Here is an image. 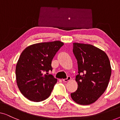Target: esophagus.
<instances>
[{
    "label": "esophagus",
    "mask_w": 120,
    "mask_h": 120,
    "mask_svg": "<svg viewBox=\"0 0 120 120\" xmlns=\"http://www.w3.org/2000/svg\"><path fill=\"white\" fill-rule=\"evenodd\" d=\"M70 80H71V77L68 76V77H67V79H63V81L65 82H68L69 81H70Z\"/></svg>",
    "instance_id": "34e87169"
}]
</instances>
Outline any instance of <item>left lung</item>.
<instances>
[{
  "label": "left lung",
  "instance_id": "obj_1",
  "mask_svg": "<svg viewBox=\"0 0 120 120\" xmlns=\"http://www.w3.org/2000/svg\"><path fill=\"white\" fill-rule=\"evenodd\" d=\"M73 53L78 60L75 80L78 89L71 93L74 101L80 105L95 102L103 94L111 74L109 59L105 52L90 44L73 43Z\"/></svg>",
  "mask_w": 120,
  "mask_h": 120
}]
</instances>
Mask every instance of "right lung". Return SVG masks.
I'll list each match as a JSON object with an SVG mask.
<instances>
[{
    "label": "right lung",
    "instance_id": "obj_1",
    "mask_svg": "<svg viewBox=\"0 0 120 120\" xmlns=\"http://www.w3.org/2000/svg\"><path fill=\"white\" fill-rule=\"evenodd\" d=\"M63 45L58 40L40 42L27 47L21 53L16 66V82L29 101L39 102L50 96L57 79L47 74L52 69V59Z\"/></svg>",
    "mask_w": 120,
    "mask_h": 120
}]
</instances>
